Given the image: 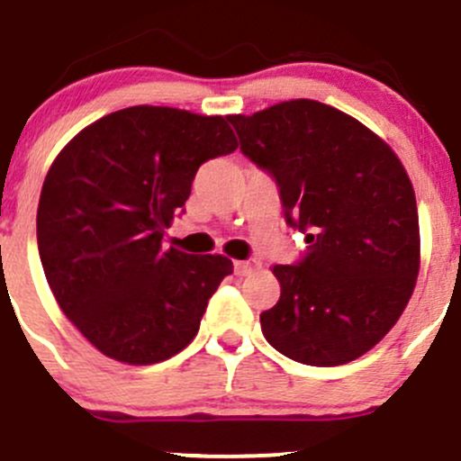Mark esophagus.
Segmentation results:
<instances>
[{"label":"esophagus","instance_id":"34e87169","mask_svg":"<svg viewBox=\"0 0 461 461\" xmlns=\"http://www.w3.org/2000/svg\"><path fill=\"white\" fill-rule=\"evenodd\" d=\"M258 267H260V263L256 258L236 260V263H234V274L236 276H249L251 271H256Z\"/></svg>","mask_w":461,"mask_h":461}]
</instances>
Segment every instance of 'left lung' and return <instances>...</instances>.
<instances>
[{"instance_id": "obj_1", "label": "left lung", "mask_w": 461, "mask_h": 461, "mask_svg": "<svg viewBox=\"0 0 461 461\" xmlns=\"http://www.w3.org/2000/svg\"><path fill=\"white\" fill-rule=\"evenodd\" d=\"M227 121L309 243L294 265L274 267L280 300L260 313L263 336L303 365L356 360L391 331L418 280V203L406 169L360 121L320 101Z\"/></svg>"}]
</instances>
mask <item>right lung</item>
Returning a JSON list of instances; mask_svg holds the SVG:
<instances>
[{
	"label": "right lung",
	"instance_id": "add662e5",
	"mask_svg": "<svg viewBox=\"0 0 461 461\" xmlns=\"http://www.w3.org/2000/svg\"><path fill=\"white\" fill-rule=\"evenodd\" d=\"M236 148L227 116L134 105L81 130L48 169L37 210L43 274L104 356L154 365L194 340L234 265L161 240L198 167Z\"/></svg>",
	"mask_w": 461,
	"mask_h": 461
}]
</instances>
